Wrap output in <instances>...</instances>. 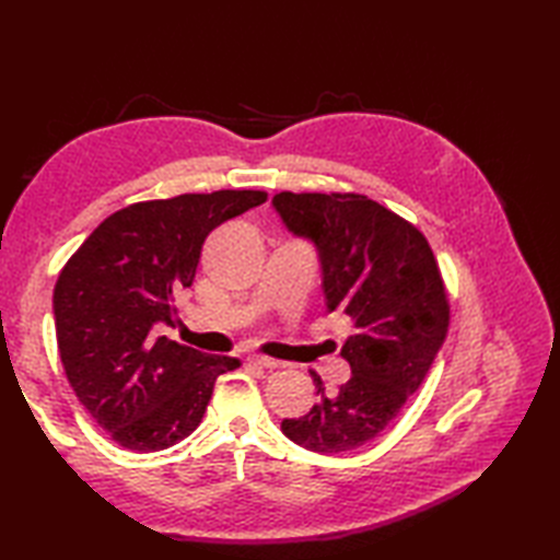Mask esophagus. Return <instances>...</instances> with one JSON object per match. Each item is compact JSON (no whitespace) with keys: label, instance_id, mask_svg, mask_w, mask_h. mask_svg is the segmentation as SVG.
Returning <instances> with one entry per match:
<instances>
[{"label":"esophagus","instance_id":"obj_1","mask_svg":"<svg viewBox=\"0 0 560 560\" xmlns=\"http://www.w3.org/2000/svg\"><path fill=\"white\" fill-rule=\"evenodd\" d=\"M247 361L249 363H255V365H259V368H279L281 363L277 361V359H269V355H261V353H253V355H247Z\"/></svg>","mask_w":560,"mask_h":560}]
</instances>
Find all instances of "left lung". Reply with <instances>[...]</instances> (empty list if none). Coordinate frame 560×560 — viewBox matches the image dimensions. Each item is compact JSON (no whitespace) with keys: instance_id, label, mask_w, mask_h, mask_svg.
<instances>
[{"instance_id":"obj_1","label":"left lung","mask_w":560,"mask_h":560,"mask_svg":"<svg viewBox=\"0 0 560 560\" xmlns=\"http://www.w3.org/2000/svg\"><path fill=\"white\" fill-rule=\"evenodd\" d=\"M271 207L315 245L327 311L355 327L341 347L349 383L327 395L311 373L319 401L281 431L319 455L349 452L395 421L443 347L450 305L438 261L419 229L363 195L279 192Z\"/></svg>"}]
</instances>
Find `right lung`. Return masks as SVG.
Instances as JSON below:
<instances>
[{
  "label": "right lung",
  "mask_w": 560,
  "mask_h": 560,
  "mask_svg": "<svg viewBox=\"0 0 560 560\" xmlns=\"http://www.w3.org/2000/svg\"><path fill=\"white\" fill-rule=\"evenodd\" d=\"M267 201L221 189L139 201L105 219L59 273L52 313L71 389L117 445L156 452L199 425L217 377L241 361L168 337L201 245L223 221Z\"/></svg>",
  "instance_id": "right-lung-1"
}]
</instances>
